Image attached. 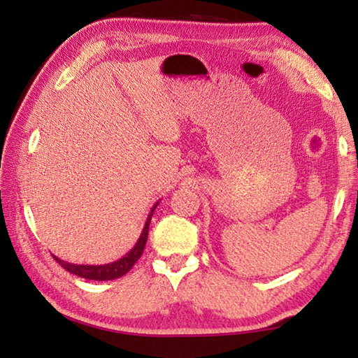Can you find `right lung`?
<instances>
[{
	"label": "right lung",
	"mask_w": 358,
	"mask_h": 358,
	"mask_svg": "<svg viewBox=\"0 0 358 358\" xmlns=\"http://www.w3.org/2000/svg\"><path fill=\"white\" fill-rule=\"evenodd\" d=\"M157 203H159V202H156L153 205V208H151L150 215L147 217V222H145V227L142 230L141 237H138V240H137L136 246L132 248V250L128 254H126V256H123L118 260H115V262L106 264V265H77V264L66 262V260L58 259L57 256H53V257H55L57 262L62 265L64 270H68L69 273L85 278V280L110 281V280H117V278H121L123 275L128 273V271L132 268V266H134V264L142 256L145 243H147V238H148V227H150L151 216H153Z\"/></svg>",
	"instance_id": "obj_1"
}]
</instances>
